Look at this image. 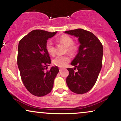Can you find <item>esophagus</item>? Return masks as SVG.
I'll list each match as a JSON object with an SVG mask.
<instances>
[{
    "label": "esophagus",
    "instance_id": "1",
    "mask_svg": "<svg viewBox=\"0 0 121 121\" xmlns=\"http://www.w3.org/2000/svg\"><path fill=\"white\" fill-rule=\"evenodd\" d=\"M63 69H64L63 68H59V70L61 71V70H62Z\"/></svg>",
    "mask_w": 121,
    "mask_h": 121
}]
</instances>
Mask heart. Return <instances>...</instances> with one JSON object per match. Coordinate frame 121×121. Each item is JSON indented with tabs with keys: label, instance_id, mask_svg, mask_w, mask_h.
Listing matches in <instances>:
<instances>
[{
	"label": "heart",
	"instance_id": "heart-1",
	"mask_svg": "<svg viewBox=\"0 0 121 121\" xmlns=\"http://www.w3.org/2000/svg\"><path fill=\"white\" fill-rule=\"evenodd\" d=\"M59 40L65 44L67 47V51L70 53H74L77 51V46L73 43V40L68 35H62L59 38ZM47 51L50 55H55V51L53 43L51 40H49L47 42L46 44ZM70 60V57L68 55H59L56 56L52 61V62L55 65L59 67H64L66 65Z\"/></svg>",
	"mask_w": 121,
	"mask_h": 121
}]
</instances>
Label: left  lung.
Wrapping results in <instances>:
<instances>
[{"instance_id":"8db88e82","label":"left lung","mask_w":121,"mask_h":121,"mask_svg":"<svg viewBox=\"0 0 121 121\" xmlns=\"http://www.w3.org/2000/svg\"><path fill=\"white\" fill-rule=\"evenodd\" d=\"M65 33L78 38L80 44L78 53L71 62L74 68L67 69L69 74L66 78V84L72 92L84 94L95 85L101 70L103 45L93 33L82 29L66 31Z\"/></svg>"}]
</instances>
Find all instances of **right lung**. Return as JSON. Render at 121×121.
<instances>
[{
  "instance_id": "1",
  "label": "right lung",
  "mask_w": 121,
  "mask_h": 121,
  "mask_svg": "<svg viewBox=\"0 0 121 121\" xmlns=\"http://www.w3.org/2000/svg\"><path fill=\"white\" fill-rule=\"evenodd\" d=\"M56 33L34 30L19 42L17 65L23 83L33 95L40 97L49 94L59 72L56 66L44 72L51 63L46 48V43Z\"/></svg>"
}]
</instances>
